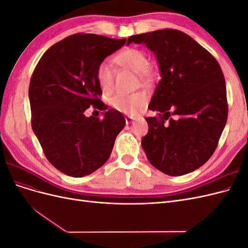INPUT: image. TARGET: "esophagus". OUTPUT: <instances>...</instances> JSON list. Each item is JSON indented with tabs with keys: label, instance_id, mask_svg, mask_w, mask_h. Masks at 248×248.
Wrapping results in <instances>:
<instances>
[{
	"label": "esophagus",
	"instance_id": "esophagus-1",
	"mask_svg": "<svg viewBox=\"0 0 248 248\" xmlns=\"http://www.w3.org/2000/svg\"><path fill=\"white\" fill-rule=\"evenodd\" d=\"M133 118L132 117H129V116H127L126 118H125V121H126V124H131L132 122H133Z\"/></svg>",
	"mask_w": 248,
	"mask_h": 248
}]
</instances>
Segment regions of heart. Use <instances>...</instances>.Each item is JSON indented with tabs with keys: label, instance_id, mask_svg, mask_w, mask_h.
Wrapping results in <instances>:
<instances>
[{
	"label": "heart",
	"instance_id": "obj_1",
	"mask_svg": "<svg viewBox=\"0 0 248 248\" xmlns=\"http://www.w3.org/2000/svg\"><path fill=\"white\" fill-rule=\"evenodd\" d=\"M115 61L124 68L138 73L141 80H148L151 77L149 58L144 51L139 48L128 47L123 49L116 56ZM96 78L102 91L107 93L111 91L114 88L115 70L108 61H102L97 67ZM108 103L112 108L121 114L137 116L146 108L148 95L142 91L131 94L119 93L112 96Z\"/></svg>",
	"mask_w": 248,
	"mask_h": 248
}]
</instances>
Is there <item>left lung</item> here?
Segmentation results:
<instances>
[{"label":"left lung","instance_id":"left-lung-1","mask_svg":"<svg viewBox=\"0 0 248 248\" xmlns=\"http://www.w3.org/2000/svg\"><path fill=\"white\" fill-rule=\"evenodd\" d=\"M154 52L161 79L146 118L149 131L141 147L154 168L182 176L211 157L228 120L227 88L216 59L187 34L163 29L130 36ZM168 124H165V121Z\"/></svg>","mask_w":248,"mask_h":248}]
</instances>
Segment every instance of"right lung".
<instances>
[{
    "instance_id": "add662e5",
    "label": "right lung",
    "mask_w": 248,
    "mask_h": 248,
    "mask_svg": "<svg viewBox=\"0 0 248 248\" xmlns=\"http://www.w3.org/2000/svg\"><path fill=\"white\" fill-rule=\"evenodd\" d=\"M126 39L73 34L44 52L29 87L32 128L47 160L70 177H84L109 158L125 126L121 112L109 108L103 119L84 116L91 105L108 109L96 78L98 65Z\"/></svg>"
}]
</instances>
